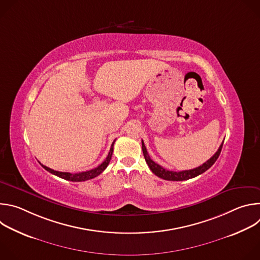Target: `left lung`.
<instances>
[{
	"instance_id": "8db88e82",
	"label": "left lung",
	"mask_w": 260,
	"mask_h": 260,
	"mask_svg": "<svg viewBox=\"0 0 260 260\" xmlns=\"http://www.w3.org/2000/svg\"><path fill=\"white\" fill-rule=\"evenodd\" d=\"M222 146H223V142H222V144L220 145V147L218 148L217 152L210 158L208 159L206 162H204L202 166L196 168V169H192V170H186V171H181V172H174V171H169L165 168H162L161 166H159L158 164L154 162L149 154H148L147 152V149L146 147L144 145V142L142 141V150H143V154H144V157H145V160L148 165V167L150 168V170L152 171V173L154 175H156L157 177L161 178V179H165V180H169V181H183V180H188V179H191V178H194L203 173H205L207 170H209L214 164L215 161L217 160V158L219 157L220 155V152H221V149H222Z\"/></svg>"
}]
</instances>
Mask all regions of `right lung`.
<instances>
[{
    "instance_id": "1",
    "label": "right lung",
    "mask_w": 260,
    "mask_h": 260,
    "mask_svg": "<svg viewBox=\"0 0 260 260\" xmlns=\"http://www.w3.org/2000/svg\"><path fill=\"white\" fill-rule=\"evenodd\" d=\"M114 143H115V140L114 142L112 143V145H111V148H110V151L108 153V156L106 157V159L96 168L92 169V170H89V171H86V172H81V173H76V174H72V173H68V172H57V171H54L42 164H40L46 171H48L49 173L59 177V178H62L64 180H68V181H72V182H82V181H86V180H89V179H92L96 176H99L100 174H102L105 169L108 167L110 160H111V157H112V153H113V146H114Z\"/></svg>"
}]
</instances>
